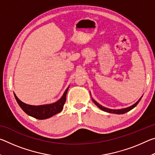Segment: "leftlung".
I'll use <instances>...</instances> for the list:
<instances>
[{
  "label": "left lung",
  "instance_id": "8db88e82",
  "mask_svg": "<svg viewBox=\"0 0 155 155\" xmlns=\"http://www.w3.org/2000/svg\"><path fill=\"white\" fill-rule=\"evenodd\" d=\"M141 98H140V100H139V101L137 102V103H135L134 104H133L132 106L127 107V108H124V109H108V108H106V107H104L103 106L101 105V104L97 103L96 101H94V99H92V101L94 102V103H95L96 105L98 107V108H100L101 110H103V111H106V112H108V113H111V114H125V113H127L128 111H130V110L133 109V108H135V107L137 105V104L139 103V102L140 101Z\"/></svg>",
  "mask_w": 155,
  "mask_h": 155
}]
</instances>
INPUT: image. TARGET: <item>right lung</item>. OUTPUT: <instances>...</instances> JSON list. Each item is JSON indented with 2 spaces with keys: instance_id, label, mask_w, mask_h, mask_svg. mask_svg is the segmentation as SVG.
I'll return each mask as SVG.
<instances>
[{
  "instance_id": "add662e5",
  "label": "right lung",
  "mask_w": 155,
  "mask_h": 155,
  "mask_svg": "<svg viewBox=\"0 0 155 155\" xmlns=\"http://www.w3.org/2000/svg\"><path fill=\"white\" fill-rule=\"evenodd\" d=\"M68 89H69V87L66 89V90L64 93V95L58 101L52 104H44V105H30V104L24 103L18 99L15 94L14 96L18 104L27 115L35 117L36 119L44 120L49 118L62 111L65 101H66V94Z\"/></svg>"
}]
</instances>
